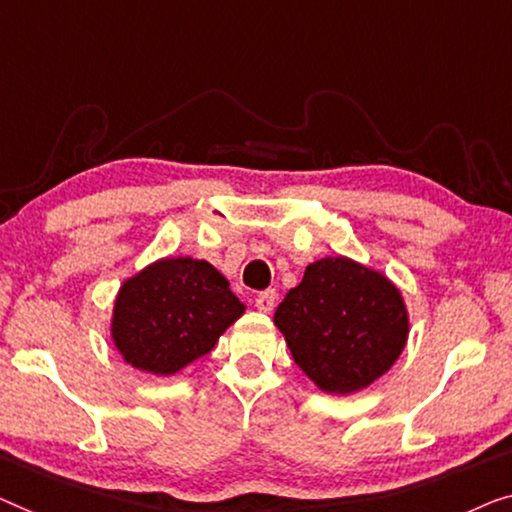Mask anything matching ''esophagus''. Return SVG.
<instances>
[{"instance_id":"1","label":"esophagus","mask_w":512,"mask_h":512,"mask_svg":"<svg viewBox=\"0 0 512 512\" xmlns=\"http://www.w3.org/2000/svg\"><path fill=\"white\" fill-rule=\"evenodd\" d=\"M273 305H276V292H273V289H266V292H259L255 296V308L259 312H264V315H269Z\"/></svg>"}]
</instances>
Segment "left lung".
Listing matches in <instances>:
<instances>
[{
	"label": "left lung",
	"instance_id": "8db88e82",
	"mask_svg": "<svg viewBox=\"0 0 512 512\" xmlns=\"http://www.w3.org/2000/svg\"><path fill=\"white\" fill-rule=\"evenodd\" d=\"M294 361L319 391L352 395L375 384L407 347L409 310L400 287L352 257L305 266L273 315Z\"/></svg>",
	"mask_w": 512,
	"mask_h": 512
}]
</instances>
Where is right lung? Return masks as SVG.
Instances as JSON below:
<instances>
[{"label":"right lung","mask_w":512,"mask_h":512,"mask_svg":"<svg viewBox=\"0 0 512 512\" xmlns=\"http://www.w3.org/2000/svg\"><path fill=\"white\" fill-rule=\"evenodd\" d=\"M243 312L246 303L207 259L160 257L121 282L110 338L131 368L172 377L209 354Z\"/></svg>","instance_id":"obj_1"}]
</instances>
